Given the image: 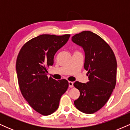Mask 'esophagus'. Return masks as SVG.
Instances as JSON below:
<instances>
[{
    "mask_svg": "<svg viewBox=\"0 0 130 130\" xmlns=\"http://www.w3.org/2000/svg\"><path fill=\"white\" fill-rule=\"evenodd\" d=\"M73 82H71V81H69L68 82V84H69V87H73Z\"/></svg>",
    "mask_w": 130,
    "mask_h": 130,
    "instance_id": "1",
    "label": "esophagus"
}]
</instances>
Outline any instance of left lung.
<instances>
[{
    "mask_svg": "<svg viewBox=\"0 0 130 130\" xmlns=\"http://www.w3.org/2000/svg\"><path fill=\"white\" fill-rule=\"evenodd\" d=\"M71 41L84 50V67L89 81H76L74 86L80 96L74 104L79 111L93 114L107 103L114 89L117 76V61L109 46L100 37L90 31L74 35Z\"/></svg>",
    "mask_w": 130,
    "mask_h": 130,
    "instance_id": "obj_1",
    "label": "left lung"
}]
</instances>
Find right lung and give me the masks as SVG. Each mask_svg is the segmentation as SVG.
<instances>
[{
    "instance_id": "add662e5",
    "label": "right lung",
    "mask_w": 130,
    "mask_h": 130,
    "mask_svg": "<svg viewBox=\"0 0 130 130\" xmlns=\"http://www.w3.org/2000/svg\"><path fill=\"white\" fill-rule=\"evenodd\" d=\"M70 35H41L27 42L18 56L16 70L22 96L37 112L48 116L59 108L62 95L68 87L66 79L48 78L46 68L66 44Z\"/></svg>"
}]
</instances>
